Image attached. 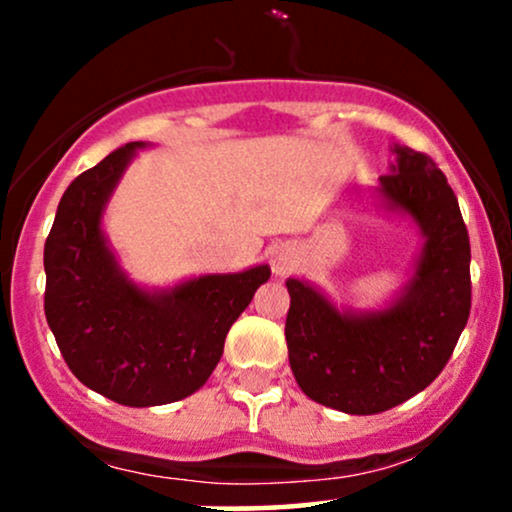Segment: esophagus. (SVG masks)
Instances as JSON below:
<instances>
[{"instance_id":"34e87169","label":"esophagus","mask_w":512,"mask_h":512,"mask_svg":"<svg viewBox=\"0 0 512 512\" xmlns=\"http://www.w3.org/2000/svg\"><path fill=\"white\" fill-rule=\"evenodd\" d=\"M286 267H289V257H286V255L276 257V260H274V269H276V272H286Z\"/></svg>"}]
</instances>
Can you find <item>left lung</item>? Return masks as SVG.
<instances>
[{"label": "left lung", "mask_w": 512, "mask_h": 512, "mask_svg": "<svg viewBox=\"0 0 512 512\" xmlns=\"http://www.w3.org/2000/svg\"><path fill=\"white\" fill-rule=\"evenodd\" d=\"M395 154L378 192L426 238L414 279L395 305L339 313L310 284L286 281V344L296 383L344 414H380L426 390L450 361L472 308V250L455 192L431 156L407 146H395Z\"/></svg>", "instance_id": "8db88e82"}]
</instances>
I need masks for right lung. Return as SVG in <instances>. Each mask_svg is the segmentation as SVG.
Segmentation results:
<instances>
[{"label":"right lung","mask_w":512,"mask_h":512,"mask_svg":"<svg viewBox=\"0 0 512 512\" xmlns=\"http://www.w3.org/2000/svg\"><path fill=\"white\" fill-rule=\"evenodd\" d=\"M144 144L132 142L72 180L45 240V317L64 361L125 407L178 402L207 383L223 342L269 267L207 274L149 293L117 267L101 231L105 202Z\"/></svg>","instance_id":"1"}]
</instances>
